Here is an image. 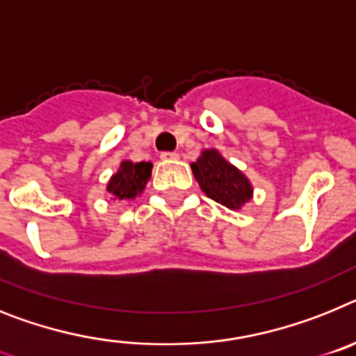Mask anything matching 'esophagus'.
Wrapping results in <instances>:
<instances>
[{
  "mask_svg": "<svg viewBox=\"0 0 356 356\" xmlns=\"http://www.w3.org/2000/svg\"><path fill=\"white\" fill-rule=\"evenodd\" d=\"M179 154L177 152H163L161 154V159L163 161H172V159H177Z\"/></svg>",
  "mask_w": 356,
  "mask_h": 356,
  "instance_id": "esophagus-1",
  "label": "esophagus"
}]
</instances>
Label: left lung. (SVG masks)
<instances>
[{"label":"left lung","instance_id":"obj_1","mask_svg":"<svg viewBox=\"0 0 356 356\" xmlns=\"http://www.w3.org/2000/svg\"><path fill=\"white\" fill-rule=\"evenodd\" d=\"M191 170L200 190L229 209H240L252 197L249 179L218 154L215 148L202 150L199 159L191 163Z\"/></svg>","mask_w":356,"mask_h":356}]
</instances>
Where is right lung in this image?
<instances>
[{
	"mask_svg": "<svg viewBox=\"0 0 356 356\" xmlns=\"http://www.w3.org/2000/svg\"><path fill=\"white\" fill-rule=\"evenodd\" d=\"M150 174H152V163L122 161L118 172L109 179L107 193L120 200L136 199L147 186Z\"/></svg>",
	"mask_w": 356,
	"mask_h": 356,
	"instance_id": "right-lung-1",
	"label": "right lung"
}]
</instances>
